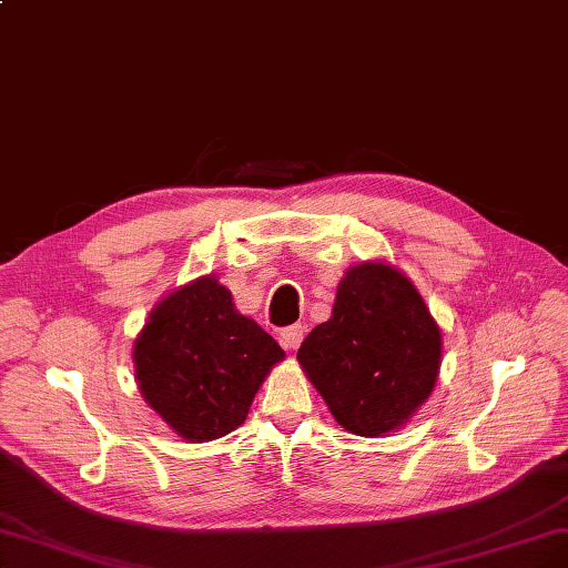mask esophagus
I'll list each match as a JSON object with an SVG mask.
<instances>
[{
    "mask_svg": "<svg viewBox=\"0 0 568 568\" xmlns=\"http://www.w3.org/2000/svg\"><path fill=\"white\" fill-rule=\"evenodd\" d=\"M303 341V326L301 324H293V326H286L282 328L280 334V343L284 349H296Z\"/></svg>",
    "mask_w": 568,
    "mask_h": 568,
    "instance_id": "34e87169",
    "label": "esophagus"
}]
</instances>
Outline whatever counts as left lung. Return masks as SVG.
Returning a JSON list of instances; mask_svg holds the SVG:
<instances>
[{"label":"left lung","instance_id":"1","mask_svg":"<svg viewBox=\"0 0 568 568\" xmlns=\"http://www.w3.org/2000/svg\"><path fill=\"white\" fill-rule=\"evenodd\" d=\"M298 362L338 425L381 437L435 389L442 334L406 275L366 261L345 272L331 320L310 331Z\"/></svg>","mask_w":568,"mask_h":568}]
</instances>
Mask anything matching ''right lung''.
Returning a JSON list of instances; mask_svg holds the SVG:
<instances>
[{
	"label": "right lung",
	"mask_w": 568,
	"mask_h": 568,
	"mask_svg": "<svg viewBox=\"0 0 568 568\" xmlns=\"http://www.w3.org/2000/svg\"><path fill=\"white\" fill-rule=\"evenodd\" d=\"M284 349L209 275L171 291L133 343L143 399L175 435L211 442L237 429Z\"/></svg>",
	"instance_id": "right-lung-1"
}]
</instances>
